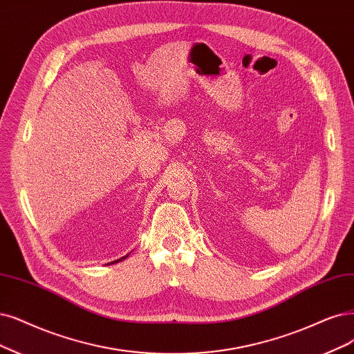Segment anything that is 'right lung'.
Returning a JSON list of instances; mask_svg holds the SVG:
<instances>
[{"label": "right lung", "mask_w": 354, "mask_h": 354, "mask_svg": "<svg viewBox=\"0 0 354 354\" xmlns=\"http://www.w3.org/2000/svg\"><path fill=\"white\" fill-rule=\"evenodd\" d=\"M128 255H125V257H122V258H120V259H116V261H112L111 264H115V263H120V261H122V259H125Z\"/></svg>", "instance_id": "obj_1"}]
</instances>
